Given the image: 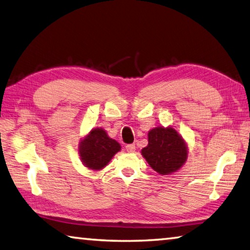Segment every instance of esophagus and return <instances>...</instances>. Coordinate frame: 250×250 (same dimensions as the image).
Wrapping results in <instances>:
<instances>
[{
	"instance_id": "34e87169",
	"label": "esophagus",
	"mask_w": 250,
	"mask_h": 250,
	"mask_svg": "<svg viewBox=\"0 0 250 250\" xmlns=\"http://www.w3.org/2000/svg\"><path fill=\"white\" fill-rule=\"evenodd\" d=\"M125 150L130 152V153H132V152L135 151V146L134 145H126L125 146Z\"/></svg>"
}]
</instances>
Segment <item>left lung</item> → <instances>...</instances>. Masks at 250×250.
<instances>
[{
	"instance_id": "left-lung-1",
	"label": "left lung",
	"mask_w": 250,
	"mask_h": 250,
	"mask_svg": "<svg viewBox=\"0 0 250 250\" xmlns=\"http://www.w3.org/2000/svg\"><path fill=\"white\" fill-rule=\"evenodd\" d=\"M147 146L141 154L161 175L175 173L188 160V147L182 135L172 126H156L147 133Z\"/></svg>"
}]
</instances>
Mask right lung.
I'll use <instances>...</instances> for the list:
<instances>
[{"label": "right lung", "mask_w": 250, "mask_h": 250, "mask_svg": "<svg viewBox=\"0 0 250 250\" xmlns=\"http://www.w3.org/2000/svg\"><path fill=\"white\" fill-rule=\"evenodd\" d=\"M121 150V146L103 128H94L82 139L78 154L83 164L92 171H100Z\"/></svg>", "instance_id": "right-lung-1"}]
</instances>
